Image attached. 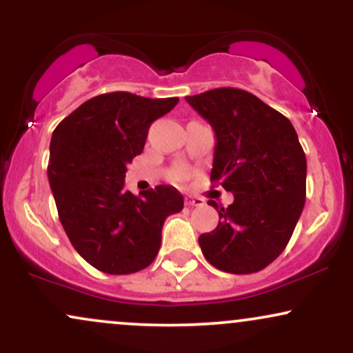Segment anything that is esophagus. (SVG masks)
<instances>
[{"label": "esophagus", "instance_id": "1", "mask_svg": "<svg viewBox=\"0 0 353 353\" xmlns=\"http://www.w3.org/2000/svg\"><path fill=\"white\" fill-rule=\"evenodd\" d=\"M185 204L190 205V208H201V205H204V199H201V197H188Z\"/></svg>", "mask_w": 353, "mask_h": 353}]
</instances>
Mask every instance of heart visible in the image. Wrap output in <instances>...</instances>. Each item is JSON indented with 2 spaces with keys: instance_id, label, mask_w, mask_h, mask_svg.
I'll use <instances>...</instances> for the list:
<instances>
[{
  "instance_id": "1",
  "label": "heart",
  "mask_w": 353,
  "mask_h": 353,
  "mask_svg": "<svg viewBox=\"0 0 353 353\" xmlns=\"http://www.w3.org/2000/svg\"><path fill=\"white\" fill-rule=\"evenodd\" d=\"M179 179H182V174H181V176H179Z\"/></svg>"
}]
</instances>
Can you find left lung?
Segmentation results:
<instances>
[{
  "label": "left lung",
  "mask_w": 353,
  "mask_h": 353,
  "mask_svg": "<svg viewBox=\"0 0 353 353\" xmlns=\"http://www.w3.org/2000/svg\"><path fill=\"white\" fill-rule=\"evenodd\" d=\"M185 101L216 132L210 181L234 194L217 209L219 224L202 234L209 264L229 274H254L274 262L305 204L307 161L285 116L244 89L217 88Z\"/></svg>",
  "instance_id": "8db88e82"
}]
</instances>
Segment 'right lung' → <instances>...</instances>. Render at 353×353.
<instances>
[{"mask_svg": "<svg viewBox=\"0 0 353 353\" xmlns=\"http://www.w3.org/2000/svg\"><path fill=\"white\" fill-rule=\"evenodd\" d=\"M177 101L125 91L99 94L52 132L48 179L59 221L72 247L101 272L125 275L151 265L165 217L184 208L172 185L141 196L124 189L125 165L143 152L149 125Z\"/></svg>", "mask_w": 353, "mask_h": 353, "instance_id": "1", "label": "right lung"}]
</instances>
